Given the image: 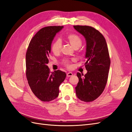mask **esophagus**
Here are the masks:
<instances>
[{
	"instance_id": "esophagus-1",
	"label": "esophagus",
	"mask_w": 132,
	"mask_h": 132,
	"mask_svg": "<svg viewBox=\"0 0 132 132\" xmlns=\"http://www.w3.org/2000/svg\"><path fill=\"white\" fill-rule=\"evenodd\" d=\"M72 75H73V73H72V72H68V73H67V77H71V76H72Z\"/></svg>"
}]
</instances>
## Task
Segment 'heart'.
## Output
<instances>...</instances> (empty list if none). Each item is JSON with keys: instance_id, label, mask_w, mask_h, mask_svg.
<instances>
[{"instance_id": "b5f03b06", "label": "heart", "mask_w": 132, "mask_h": 132, "mask_svg": "<svg viewBox=\"0 0 132 132\" xmlns=\"http://www.w3.org/2000/svg\"><path fill=\"white\" fill-rule=\"evenodd\" d=\"M67 40L69 41L71 45L75 48H79L81 46L82 44V40L80 37L75 34H70L67 36ZM62 47V42L60 39H57L55 40L52 44V52L54 54H57L61 51ZM64 63L67 66H70L69 62L67 61H65Z\"/></svg>"}]
</instances>
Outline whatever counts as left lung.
<instances>
[{"label": "left lung", "mask_w": 132, "mask_h": 132, "mask_svg": "<svg viewBox=\"0 0 132 132\" xmlns=\"http://www.w3.org/2000/svg\"><path fill=\"white\" fill-rule=\"evenodd\" d=\"M86 40L85 63L87 73L79 72V79L75 88L78 98L85 102L93 101L103 92L108 81L110 59L107 43L103 35L96 29L88 26H73Z\"/></svg>", "instance_id": "8db88e82"}]
</instances>
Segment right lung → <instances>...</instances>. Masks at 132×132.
<instances>
[{
  "instance_id": "right-lung-1",
  "label": "right lung",
  "mask_w": 132,
  "mask_h": 132,
  "mask_svg": "<svg viewBox=\"0 0 132 132\" xmlns=\"http://www.w3.org/2000/svg\"><path fill=\"white\" fill-rule=\"evenodd\" d=\"M63 26H48L40 29L29 44L26 55V77L33 94L43 101L56 99L59 86L66 78L60 70L50 73L47 64L51 45L56 33Z\"/></svg>"
}]
</instances>
